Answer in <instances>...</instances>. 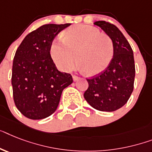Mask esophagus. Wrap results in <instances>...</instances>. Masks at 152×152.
I'll list each match as a JSON object with an SVG mask.
<instances>
[{
    "mask_svg": "<svg viewBox=\"0 0 152 152\" xmlns=\"http://www.w3.org/2000/svg\"><path fill=\"white\" fill-rule=\"evenodd\" d=\"M73 80H74V81H77V80H79V78H80V77H77V76H76V75H73Z\"/></svg>",
    "mask_w": 152,
    "mask_h": 152,
    "instance_id": "obj_1",
    "label": "esophagus"
}]
</instances>
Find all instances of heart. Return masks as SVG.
<instances>
[{
  "instance_id": "obj_1",
  "label": "heart",
  "mask_w": 152,
  "mask_h": 152,
  "mask_svg": "<svg viewBox=\"0 0 152 152\" xmlns=\"http://www.w3.org/2000/svg\"><path fill=\"white\" fill-rule=\"evenodd\" d=\"M50 53L61 71H71L77 58V63L85 73L96 75L103 72L110 65L114 47L110 36L101 33L97 28L77 25L66 30L62 39L53 40Z\"/></svg>"
}]
</instances>
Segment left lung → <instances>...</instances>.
I'll return each instance as SVG.
<instances>
[{
	"label": "left lung",
	"instance_id": "left-lung-1",
	"mask_svg": "<svg viewBox=\"0 0 152 152\" xmlns=\"http://www.w3.org/2000/svg\"><path fill=\"white\" fill-rule=\"evenodd\" d=\"M94 25L100 27L113 40L114 53L103 72L87 79L88 88L84 97L94 109L113 112L126 103L134 90V53L128 41L116 26L105 21H98Z\"/></svg>",
	"mask_w": 152,
	"mask_h": 152
}]
</instances>
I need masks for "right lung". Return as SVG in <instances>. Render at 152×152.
Returning a JSON list of instances; mask_svg holds the SVG:
<instances>
[{"label": "right lung", "instance_id": "1", "mask_svg": "<svg viewBox=\"0 0 152 152\" xmlns=\"http://www.w3.org/2000/svg\"><path fill=\"white\" fill-rule=\"evenodd\" d=\"M70 23L47 24L30 32L16 50L11 85L18 110L31 120L48 117L56 111L63 90L73 82L70 74L59 71L50 46Z\"/></svg>", "mask_w": 152, "mask_h": 152}]
</instances>
